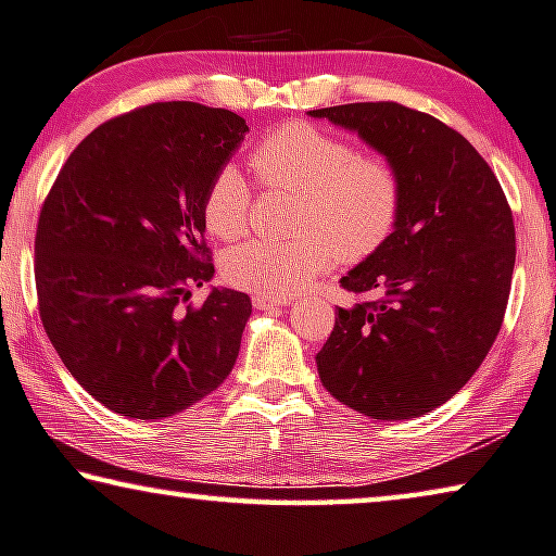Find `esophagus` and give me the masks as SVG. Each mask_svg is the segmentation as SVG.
I'll return each mask as SVG.
<instances>
[{
	"label": "esophagus",
	"instance_id": "1",
	"mask_svg": "<svg viewBox=\"0 0 556 556\" xmlns=\"http://www.w3.org/2000/svg\"><path fill=\"white\" fill-rule=\"evenodd\" d=\"M254 309H277V306H287L289 300L285 296H264V294H254L252 296Z\"/></svg>",
	"mask_w": 556,
	"mask_h": 556
}]
</instances>
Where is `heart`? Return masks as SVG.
<instances>
[{
  "label": "heart",
  "mask_w": 556,
  "mask_h": 556,
  "mask_svg": "<svg viewBox=\"0 0 556 556\" xmlns=\"http://www.w3.org/2000/svg\"><path fill=\"white\" fill-rule=\"evenodd\" d=\"M256 181L271 192L300 194L296 239H252L222 256L227 285L264 296H289L339 260L357 264L389 242L404 210V179L384 154H364L309 122H287L252 147ZM254 192L237 167L214 172L204 192L206 229L239 239L252 222Z\"/></svg>",
  "instance_id": "b5f03b06"
}]
</instances>
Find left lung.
<instances>
[{
	"mask_svg": "<svg viewBox=\"0 0 556 556\" xmlns=\"http://www.w3.org/2000/svg\"><path fill=\"white\" fill-rule=\"evenodd\" d=\"M357 131L404 179L389 242L342 277L382 294L337 309L317 354L327 392L371 419H412L469 382L500 334L515 271V219L490 164L459 131L396 102L312 110Z\"/></svg>",
	"mask_w": 556,
	"mask_h": 556,
	"instance_id": "8db88e82",
	"label": "left lung"
}]
</instances>
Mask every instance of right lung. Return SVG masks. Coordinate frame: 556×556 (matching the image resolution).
Segmentation results:
<instances>
[{"instance_id":"add662e5","label":"right lung","mask_w":556,"mask_h":556,"mask_svg":"<svg viewBox=\"0 0 556 556\" xmlns=\"http://www.w3.org/2000/svg\"><path fill=\"white\" fill-rule=\"evenodd\" d=\"M247 131L217 106H139L81 139L41 204V325L72 377L122 417H172L235 367L250 296L214 287L184 304L214 277L204 192Z\"/></svg>"}]
</instances>
